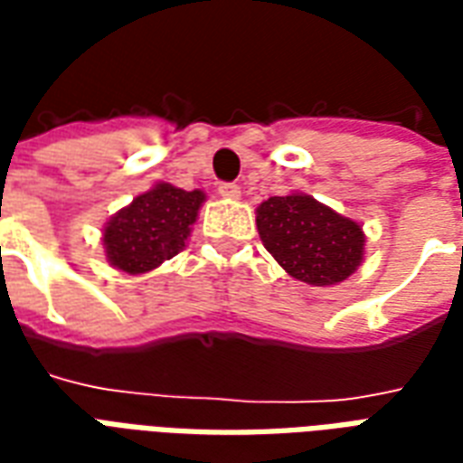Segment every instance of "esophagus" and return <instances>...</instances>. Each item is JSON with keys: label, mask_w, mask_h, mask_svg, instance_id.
<instances>
[{"label": "esophagus", "mask_w": 463, "mask_h": 463, "mask_svg": "<svg viewBox=\"0 0 463 463\" xmlns=\"http://www.w3.org/2000/svg\"><path fill=\"white\" fill-rule=\"evenodd\" d=\"M218 193H221L222 198H228V201H238L241 198V185H235V183H221Z\"/></svg>", "instance_id": "1"}]
</instances>
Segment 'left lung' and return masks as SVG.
Returning a JSON list of instances; mask_svg holds the SVG:
<instances>
[{
	"label": "left lung",
	"instance_id": "left-lung-1",
	"mask_svg": "<svg viewBox=\"0 0 463 463\" xmlns=\"http://www.w3.org/2000/svg\"><path fill=\"white\" fill-rule=\"evenodd\" d=\"M262 245L295 280L327 288L347 280L364 255L362 225L312 195H272L258 208Z\"/></svg>",
	"mask_w": 463,
	"mask_h": 463
}]
</instances>
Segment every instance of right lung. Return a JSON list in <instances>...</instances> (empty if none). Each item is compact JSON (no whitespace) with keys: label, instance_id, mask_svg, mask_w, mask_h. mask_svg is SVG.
Returning <instances> with one entry per match:
<instances>
[{"label":"right lung","instance_id":"obj_1","mask_svg":"<svg viewBox=\"0 0 463 463\" xmlns=\"http://www.w3.org/2000/svg\"><path fill=\"white\" fill-rule=\"evenodd\" d=\"M205 193L158 183L106 222V258L116 270L141 275L185 248Z\"/></svg>","mask_w":463,"mask_h":463}]
</instances>
